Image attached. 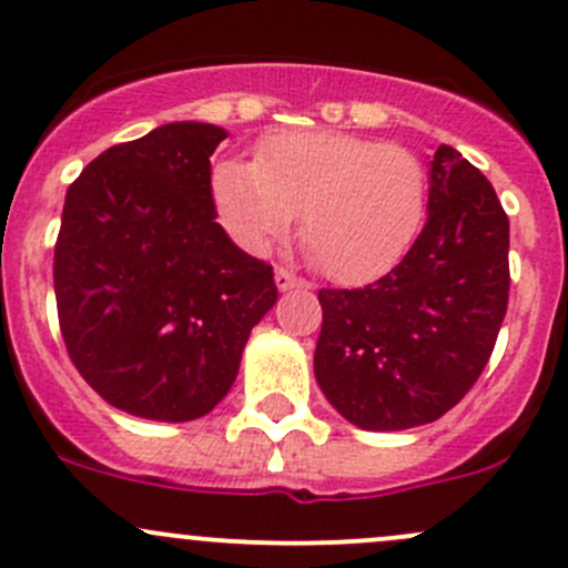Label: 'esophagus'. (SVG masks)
<instances>
[{
  "instance_id": "34e87169",
  "label": "esophagus",
  "mask_w": 568,
  "mask_h": 568,
  "mask_svg": "<svg viewBox=\"0 0 568 568\" xmlns=\"http://www.w3.org/2000/svg\"><path fill=\"white\" fill-rule=\"evenodd\" d=\"M274 285H277V291H291L296 288V285H302V280L296 277V274H291L288 268H277V272H274Z\"/></svg>"
}]
</instances>
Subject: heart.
I'll return each instance as SVG.
<instances>
[{"instance_id":"heart-1","label":"heart","mask_w":568,"mask_h":568,"mask_svg":"<svg viewBox=\"0 0 568 568\" xmlns=\"http://www.w3.org/2000/svg\"><path fill=\"white\" fill-rule=\"evenodd\" d=\"M222 227L247 252L283 236L300 211V233L326 277L365 283L409 250L426 214V170L400 145L346 131L272 134L257 159H222L211 173Z\"/></svg>"}]
</instances>
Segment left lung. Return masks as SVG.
<instances>
[{
    "mask_svg": "<svg viewBox=\"0 0 568 568\" xmlns=\"http://www.w3.org/2000/svg\"><path fill=\"white\" fill-rule=\"evenodd\" d=\"M428 220L404 261L365 288H321L313 371L365 432L426 426L489 363L508 307V216L456 148L428 162Z\"/></svg>",
    "mask_w": 568,
    "mask_h": 568,
    "instance_id": "obj_1",
    "label": "left lung"
}]
</instances>
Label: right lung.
Listing matches in <instances>:
<instances>
[{
  "label": "right lung",
  "mask_w": 568,
  "mask_h": 568,
  "mask_svg": "<svg viewBox=\"0 0 568 568\" xmlns=\"http://www.w3.org/2000/svg\"><path fill=\"white\" fill-rule=\"evenodd\" d=\"M225 136L214 123H164L93 159L65 194L62 341L84 382L134 417L209 415L277 302L272 266L216 222L211 153Z\"/></svg>",
  "instance_id": "add662e5"
}]
</instances>
